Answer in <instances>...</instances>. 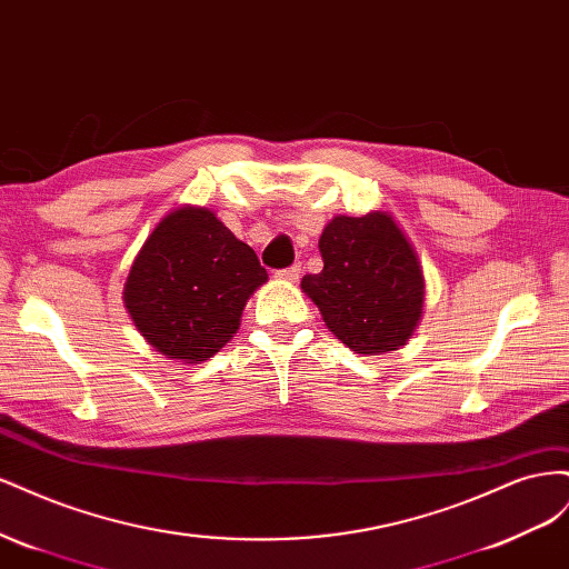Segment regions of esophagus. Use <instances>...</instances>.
<instances>
[{
	"label": "esophagus",
	"instance_id": "34e87169",
	"mask_svg": "<svg viewBox=\"0 0 569 569\" xmlns=\"http://www.w3.org/2000/svg\"><path fill=\"white\" fill-rule=\"evenodd\" d=\"M299 274H301V268H299V266H289V268H282V270L274 272V278H280V280H284V282H297Z\"/></svg>",
	"mask_w": 569,
	"mask_h": 569
}]
</instances>
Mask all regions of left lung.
Listing matches in <instances>:
<instances>
[{
    "label": "left lung",
    "instance_id": "obj_1",
    "mask_svg": "<svg viewBox=\"0 0 569 569\" xmlns=\"http://www.w3.org/2000/svg\"><path fill=\"white\" fill-rule=\"evenodd\" d=\"M322 270L301 289L341 343L380 356L410 339L422 316L425 278L418 253L389 213L335 216L320 234Z\"/></svg>",
    "mask_w": 569,
    "mask_h": 569
}]
</instances>
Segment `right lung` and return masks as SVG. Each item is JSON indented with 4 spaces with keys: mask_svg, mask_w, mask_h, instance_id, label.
Returning <instances> with one entry per match:
<instances>
[{
    "mask_svg": "<svg viewBox=\"0 0 569 569\" xmlns=\"http://www.w3.org/2000/svg\"><path fill=\"white\" fill-rule=\"evenodd\" d=\"M266 268L209 209L168 213L137 253L126 308L140 335L166 358L201 363L239 330L247 299Z\"/></svg>",
    "mask_w": 569,
    "mask_h": 569,
    "instance_id": "right-lung-1",
    "label": "right lung"
}]
</instances>
